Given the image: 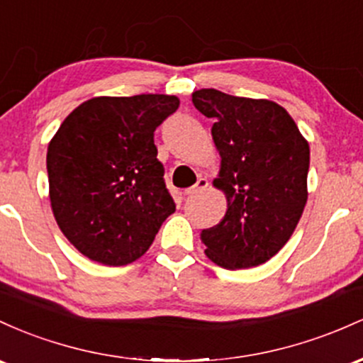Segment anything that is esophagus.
Masks as SVG:
<instances>
[{"label": "esophagus", "mask_w": 363, "mask_h": 363, "mask_svg": "<svg viewBox=\"0 0 363 363\" xmlns=\"http://www.w3.org/2000/svg\"><path fill=\"white\" fill-rule=\"evenodd\" d=\"M207 186H209V182H207L206 178H199L197 183H195L194 186H190V189L185 190V195H186V197H194V195L203 192Z\"/></svg>", "instance_id": "1"}]
</instances>
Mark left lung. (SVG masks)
Returning a JSON list of instances; mask_svg holds the SVG:
<instances>
[{"mask_svg":"<svg viewBox=\"0 0 363 363\" xmlns=\"http://www.w3.org/2000/svg\"><path fill=\"white\" fill-rule=\"evenodd\" d=\"M192 101L214 120L211 133L221 156L214 186L228 199L225 218L201 231L206 255L225 269L267 262L290 240L307 203V140L272 101L216 89L195 91Z\"/></svg>","mask_w":363,"mask_h":363,"instance_id":"left-lung-1","label":"left lung"}]
</instances>
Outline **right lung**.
Masks as SVG:
<instances>
[{
  "label": "right lung",
  "mask_w": 363,
  "mask_h": 363,
  "mask_svg": "<svg viewBox=\"0 0 363 363\" xmlns=\"http://www.w3.org/2000/svg\"><path fill=\"white\" fill-rule=\"evenodd\" d=\"M178 106V97L164 94L94 97L52 137L46 157L52 214L85 257L127 266L174 213L154 132Z\"/></svg>",
  "instance_id": "obj_1"
}]
</instances>
